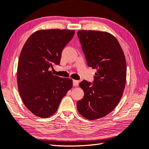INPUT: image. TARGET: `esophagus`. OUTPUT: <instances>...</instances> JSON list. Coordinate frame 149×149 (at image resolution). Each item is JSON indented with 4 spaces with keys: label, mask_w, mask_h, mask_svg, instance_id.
<instances>
[{
    "label": "esophagus",
    "mask_w": 149,
    "mask_h": 149,
    "mask_svg": "<svg viewBox=\"0 0 149 149\" xmlns=\"http://www.w3.org/2000/svg\"><path fill=\"white\" fill-rule=\"evenodd\" d=\"M73 85L74 86H77L79 85V81L77 80H73Z\"/></svg>",
    "instance_id": "1"
}]
</instances>
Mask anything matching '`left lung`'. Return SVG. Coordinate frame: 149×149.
<instances>
[{"mask_svg":"<svg viewBox=\"0 0 149 149\" xmlns=\"http://www.w3.org/2000/svg\"><path fill=\"white\" fill-rule=\"evenodd\" d=\"M77 36L87 65L96 72L94 84L86 80L79 83L84 95L77 107L83 117L94 120L109 114L120 101L126 84V60L118 40L110 33L83 30Z\"/></svg>","mask_w":149,"mask_h":149,"instance_id":"8db88e82","label":"left lung"}]
</instances>
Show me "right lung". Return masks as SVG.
<instances>
[{"instance_id":"right-lung-1","label":"right lung","mask_w":149,"mask_h":149,"mask_svg":"<svg viewBox=\"0 0 149 149\" xmlns=\"http://www.w3.org/2000/svg\"><path fill=\"white\" fill-rule=\"evenodd\" d=\"M74 33V30H40L23 46L17 66L18 90L26 107L38 117L47 118L56 112L72 88V79L54 75L49 68L59 65L63 49Z\"/></svg>"}]
</instances>
